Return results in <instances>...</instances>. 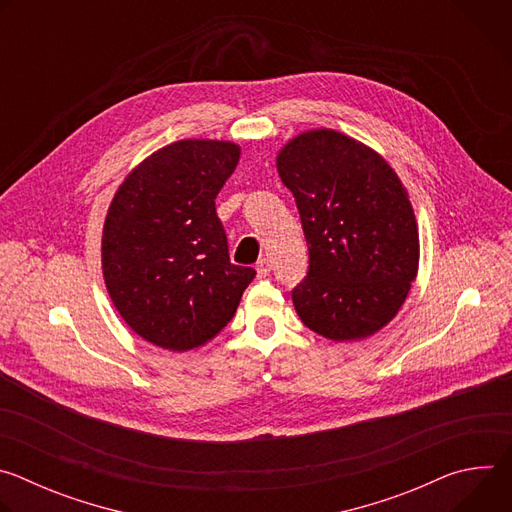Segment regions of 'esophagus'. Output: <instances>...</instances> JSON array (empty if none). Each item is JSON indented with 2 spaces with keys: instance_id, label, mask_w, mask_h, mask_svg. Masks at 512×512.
I'll return each mask as SVG.
<instances>
[{
  "instance_id": "1",
  "label": "esophagus",
  "mask_w": 512,
  "mask_h": 512,
  "mask_svg": "<svg viewBox=\"0 0 512 512\" xmlns=\"http://www.w3.org/2000/svg\"><path fill=\"white\" fill-rule=\"evenodd\" d=\"M255 271H257V277H267V275H269V271H271V263H269V259H261V261H257Z\"/></svg>"
}]
</instances>
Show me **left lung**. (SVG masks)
Segmentation results:
<instances>
[{
	"label": "left lung",
	"mask_w": 512,
	"mask_h": 512,
	"mask_svg": "<svg viewBox=\"0 0 512 512\" xmlns=\"http://www.w3.org/2000/svg\"><path fill=\"white\" fill-rule=\"evenodd\" d=\"M275 162L310 251L291 291L300 320L334 342L373 336L397 316L419 267L403 182L369 145L326 127L289 139Z\"/></svg>",
	"instance_id": "1"
}]
</instances>
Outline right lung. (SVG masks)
<instances>
[{"label": "right lung", "mask_w": 512, "mask_h": 512, "mask_svg": "<svg viewBox=\"0 0 512 512\" xmlns=\"http://www.w3.org/2000/svg\"><path fill=\"white\" fill-rule=\"evenodd\" d=\"M239 158L233 141H174L137 164L109 204L101 239L109 298L137 336L160 348L204 346L255 277L231 263L214 208Z\"/></svg>", "instance_id": "1"}]
</instances>
